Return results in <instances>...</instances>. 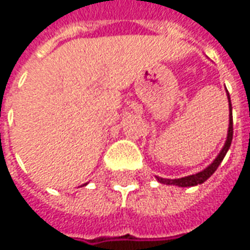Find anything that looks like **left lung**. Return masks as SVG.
Masks as SVG:
<instances>
[{"label": "left lung", "mask_w": 250, "mask_h": 250, "mask_svg": "<svg viewBox=\"0 0 250 250\" xmlns=\"http://www.w3.org/2000/svg\"><path fill=\"white\" fill-rule=\"evenodd\" d=\"M227 92V89H226ZM227 99H229V130H227V137L226 142H225V146L223 148L220 149V152L218 154V156L215 158L214 162L204 168L201 170L199 173L192 175H188V177H182V178H175V180H168V178H161V177H156L158 182L161 184H165V185H175V187H181V188H187V187H196V185H200L203 182L214 174L215 170L218 168L223 158L226 156L227 151L229 148L231 146V140H233V108H231V101H230V95L227 92Z\"/></svg>", "instance_id": "left-lung-1"}]
</instances>
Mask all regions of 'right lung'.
<instances>
[{
    "mask_svg": "<svg viewBox=\"0 0 250 250\" xmlns=\"http://www.w3.org/2000/svg\"><path fill=\"white\" fill-rule=\"evenodd\" d=\"M84 185H87V184H84ZM84 185H82V187H84Z\"/></svg>",
    "mask_w": 250,
    "mask_h": 250,
    "instance_id": "right-lung-1",
    "label": "right lung"
}]
</instances>
